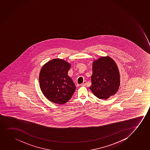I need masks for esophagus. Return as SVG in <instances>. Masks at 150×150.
<instances>
[{"mask_svg": "<svg viewBox=\"0 0 150 150\" xmlns=\"http://www.w3.org/2000/svg\"><path fill=\"white\" fill-rule=\"evenodd\" d=\"M86 81H83V83L81 84V86H86Z\"/></svg>", "mask_w": 150, "mask_h": 150, "instance_id": "1", "label": "esophagus"}]
</instances>
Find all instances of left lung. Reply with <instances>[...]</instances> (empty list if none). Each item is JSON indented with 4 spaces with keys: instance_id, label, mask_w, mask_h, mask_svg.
<instances>
[{
    "instance_id": "left-lung-1",
    "label": "left lung",
    "mask_w": 150,
    "mask_h": 150,
    "mask_svg": "<svg viewBox=\"0 0 150 150\" xmlns=\"http://www.w3.org/2000/svg\"><path fill=\"white\" fill-rule=\"evenodd\" d=\"M90 90L100 99L106 100L115 95L120 85L119 69L109 57H101L93 63Z\"/></svg>"
}]
</instances>
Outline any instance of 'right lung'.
<instances>
[{
    "label": "right lung",
    "instance_id": "1",
    "mask_svg": "<svg viewBox=\"0 0 150 150\" xmlns=\"http://www.w3.org/2000/svg\"><path fill=\"white\" fill-rule=\"evenodd\" d=\"M71 64L62 59H53L41 69L39 82L47 99L55 104H63L71 98L76 86L68 76Z\"/></svg>",
    "mask_w": 150,
    "mask_h": 150
}]
</instances>
